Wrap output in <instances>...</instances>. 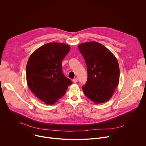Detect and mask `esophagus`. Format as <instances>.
<instances>
[{
    "label": "esophagus",
    "mask_w": 146,
    "mask_h": 146,
    "mask_svg": "<svg viewBox=\"0 0 146 146\" xmlns=\"http://www.w3.org/2000/svg\"><path fill=\"white\" fill-rule=\"evenodd\" d=\"M73 82H77V78H74L73 79Z\"/></svg>",
    "instance_id": "esophagus-1"
}]
</instances>
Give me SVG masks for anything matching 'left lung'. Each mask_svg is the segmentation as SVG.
I'll use <instances>...</instances> for the list:
<instances>
[{
  "mask_svg": "<svg viewBox=\"0 0 146 146\" xmlns=\"http://www.w3.org/2000/svg\"><path fill=\"white\" fill-rule=\"evenodd\" d=\"M78 48L87 68L88 78L82 87L83 92L95 103L108 101L119 83L117 58L106 47L96 41L80 44Z\"/></svg>",
  "mask_w": 146,
  "mask_h": 146,
  "instance_id": "obj_1",
  "label": "left lung"
}]
</instances>
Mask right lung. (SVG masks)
Instances as JSON below:
<instances>
[{
	"label": "right lung",
	"instance_id": "obj_1",
	"mask_svg": "<svg viewBox=\"0 0 146 146\" xmlns=\"http://www.w3.org/2000/svg\"><path fill=\"white\" fill-rule=\"evenodd\" d=\"M70 48L62 43H49L37 48L28 59L26 68L28 86L46 105L54 104L72 84V81L62 70V60Z\"/></svg>",
	"mask_w": 146,
	"mask_h": 146
}]
</instances>
